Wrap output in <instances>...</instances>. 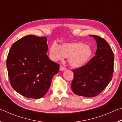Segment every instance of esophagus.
<instances>
[{
	"label": "esophagus",
	"mask_w": 122,
	"mask_h": 122,
	"mask_svg": "<svg viewBox=\"0 0 122 122\" xmlns=\"http://www.w3.org/2000/svg\"><path fill=\"white\" fill-rule=\"evenodd\" d=\"M66 69H66V68L63 67V66H60V70L61 71H66Z\"/></svg>",
	"instance_id": "obj_1"
}]
</instances>
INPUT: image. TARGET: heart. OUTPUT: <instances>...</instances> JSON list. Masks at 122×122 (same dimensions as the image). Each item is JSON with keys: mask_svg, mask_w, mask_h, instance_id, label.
Instances as JSON below:
<instances>
[{"mask_svg": "<svg viewBox=\"0 0 122 122\" xmlns=\"http://www.w3.org/2000/svg\"><path fill=\"white\" fill-rule=\"evenodd\" d=\"M49 51L52 60L62 61L67 57L69 64L73 67L86 65L92 53L90 46L82 42L64 43L61 46L54 43L51 45Z\"/></svg>", "mask_w": 122, "mask_h": 122, "instance_id": "heart-1", "label": "heart"}]
</instances>
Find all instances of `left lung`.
I'll return each instance as SVG.
<instances>
[{
	"label": "left lung",
	"mask_w": 122,
	"mask_h": 122,
	"mask_svg": "<svg viewBox=\"0 0 122 122\" xmlns=\"http://www.w3.org/2000/svg\"><path fill=\"white\" fill-rule=\"evenodd\" d=\"M97 43L95 56L82 67L73 70L71 87L74 93L86 97L97 96L107 87L113 73L114 54L104 39L92 35Z\"/></svg>",
	"instance_id": "8db88e82"
}]
</instances>
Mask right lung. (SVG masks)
I'll return each instance as SVG.
<instances>
[{
    "mask_svg": "<svg viewBox=\"0 0 122 122\" xmlns=\"http://www.w3.org/2000/svg\"><path fill=\"white\" fill-rule=\"evenodd\" d=\"M47 38L28 35L12 45L6 66L12 87L21 95L40 98L46 94L60 65L49 60Z\"/></svg>",
    "mask_w": 122,
    "mask_h": 122,
    "instance_id": "add662e5",
    "label": "right lung"
}]
</instances>
